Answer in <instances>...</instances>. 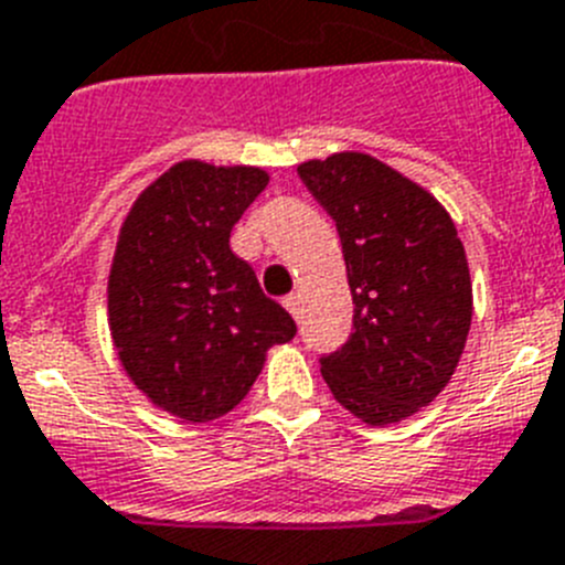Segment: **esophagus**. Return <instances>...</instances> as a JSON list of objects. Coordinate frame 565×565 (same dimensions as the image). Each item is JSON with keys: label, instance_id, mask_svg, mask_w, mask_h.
I'll return each instance as SVG.
<instances>
[{"label": "esophagus", "instance_id": "1", "mask_svg": "<svg viewBox=\"0 0 565 565\" xmlns=\"http://www.w3.org/2000/svg\"><path fill=\"white\" fill-rule=\"evenodd\" d=\"M282 305H286L288 313H291L294 319H299V297H297V294H288V297L282 299Z\"/></svg>", "mask_w": 565, "mask_h": 565}]
</instances>
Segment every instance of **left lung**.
<instances>
[{"label": "left lung", "instance_id": "8db88e82", "mask_svg": "<svg viewBox=\"0 0 565 565\" xmlns=\"http://www.w3.org/2000/svg\"><path fill=\"white\" fill-rule=\"evenodd\" d=\"M299 179L333 218L353 291V333L322 355L344 408L386 426L451 381L473 313L468 260L448 212L366 153L305 162Z\"/></svg>", "mask_w": 565, "mask_h": 565}]
</instances>
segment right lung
I'll use <instances>...</instances> for the list:
<instances>
[{
	"label": "right lung",
	"mask_w": 565,
	"mask_h": 565,
	"mask_svg": "<svg viewBox=\"0 0 565 565\" xmlns=\"http://www.w3.org/2000/svg\"><path fill=\"white\" fill-rule=\"evenodd\" d=\"M266 184L257 168L181 162L122 224L108 277L114 344L134 384L190 423L232 412L268 347L297 333L291 313L230 248L232 226Z\"/></svg>",
	"instance_id": "add662e5"
}]
</instances>
